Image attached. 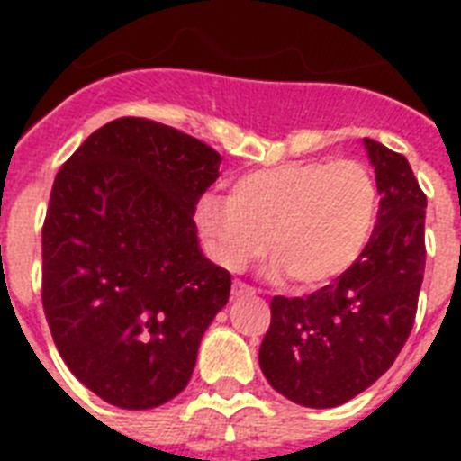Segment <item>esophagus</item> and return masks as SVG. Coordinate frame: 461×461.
<instances>
[{
	"label": "esophagus",
	"mask_w": 461,
	"mask_h": 461,
	"mask_svg": "<svg viewBox=\"0 0 461 461\" xmlns=\"http://www.w3.org/2000/svg\"><path fill=\"white\" fill-rule=\"evenodd\" d=\"M254 293H256V288L249 286V284H244V281H240V279L233 281V295L235 297H240V295H254Z\"/></svg>",
	"instance_id": "obj_1"
}]
</instances>
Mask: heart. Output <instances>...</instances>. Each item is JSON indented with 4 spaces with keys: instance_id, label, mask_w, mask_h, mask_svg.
<instances>
[{
    "instance_id": "obj_1",
    "label": "heart",
    "mask_w": 461,
    "mask_h": 461,
    "mask_svg": "<svg viewBox=\"0 0 461 461\" xmlns=\"http://www.w3.org/2000/svg\"><path fill=\"white\" fill-rule=\"evenodd\" d=\"M378 185L356 158H307L249 170L228 201L207 195L198 221L226 267L267 249L275 272L297 286H323L344 275L367 247L378 217Z\"/></svg>"
}]
</instances>
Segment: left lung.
I'll return each mask as SVG.
<instances>
[{"instance_id": "obj_1", "label": "left lung", "mask_w": 461, "mask_h": 461, "mask_svg": "<svg viewBox=\"0 0 461 461\" xmlns=\"http://www.w3.org/2000/svg\"><path fill=\"white\" fill-rule=\"evenodd\" d=\"M381 203L367 247L307 297L275 295L258 362L276 393L309 409L339 406L388 372L404 348L425 275L427 195L404 154L365 138Z\"/></svg>"}]
</instances>
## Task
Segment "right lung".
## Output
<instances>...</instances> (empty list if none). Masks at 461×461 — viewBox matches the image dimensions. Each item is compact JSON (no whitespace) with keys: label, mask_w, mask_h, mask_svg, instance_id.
I'll return each instance as SVG.
<instances>
[{"label":"right lung","mask_w":461,"mask_h":461,"mask_svg":"<svg viewBox=\"0 0 461 461\" xmlns=\"http://www.w3.org/2000/svg\"><path fill=\"white\" fill-rule=\"evenodd\" d=\"M217 149L120 117L64 161L41 233V300L57 351L85 388L154 409L186 388L230 272L198 249L194 212Z\"/></svg>","instance_id":"add662e5"}]
</instances>
